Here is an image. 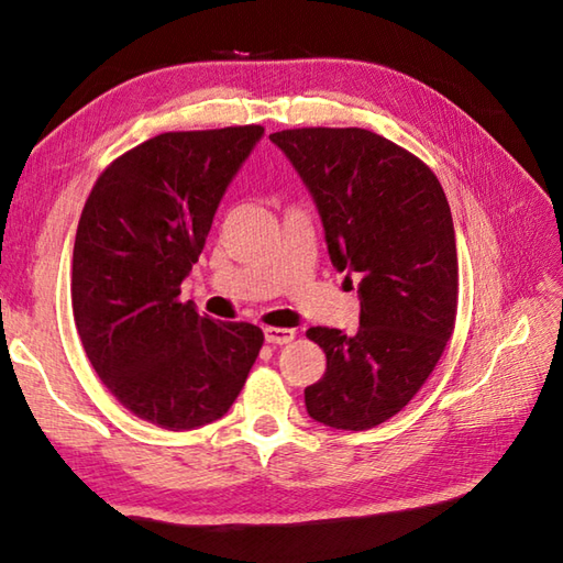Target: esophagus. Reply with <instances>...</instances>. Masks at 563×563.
Instances as JSON below:
<instances>
[{
  "mask_svg": "<svg viewBox=\"0 0 563 563\" xmlns=\"http://www.w3.org/2000/svg\"><path fill=\"white\" fill-rule=\"evenodd\" d=\"M265 340L271 345H288V342L295 340V330L288 328H265Z\"/></svg>",
  "mask_w": 563,
  "mask_h": 563,
  "instance_id": "obj_1",
  "label": "esophagus"
}]
</instances>
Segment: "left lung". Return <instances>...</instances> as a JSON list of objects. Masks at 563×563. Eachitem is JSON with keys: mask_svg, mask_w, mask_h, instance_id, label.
Wrapping results in <instances>:
<instances>
[{"mask_svg": "<svg viewBox=\"0 0 563 563\" xmlns=\"http://www.w3.org/2000/svg\"><path fill=\"white\" fill-rule=\"evenodd\" d=\"M271 141L318 206L332 265L360 278L355 335L308 330L328 367L305 387V407L335 430H369L419 393L454 332L450 203L430 166L367 129H288Z\"/></svg>", "mask_w": 563, "mask_h": 563, "instance_id": "obj_1", "label": "left lung"}]
</instances>
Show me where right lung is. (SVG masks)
<instances>
[{"label":"right lung","instance_id":"obj_1","mask_svg":"<svg viewBox=\"0 0 563 563\" xmlns=\"http://www.w3.org/2000/svg\"><path fill=\"white\" fill-rule=\"evenodd\" d=\"M263 131L158 133L107 166L76 228L71 310L84 352L123 407L170 432L221 419L263 347L258 325L178 300Z\"/></svg>","mask_w":563,"mask_h":563}]
</instances>
